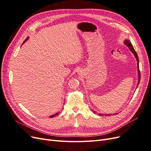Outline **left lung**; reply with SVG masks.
I'll list each match as a JSON object with an SVG mask.
<instances>
[{
  "instance_id": "8db88e82",
  "label": "left lung",
  "mask_w": 151,
  "mask_h": 151,
  "mask_svg": "<svg viewBox=\"0 0 151 151\" xmlns=\"http://www.w3.org/2000/svg\"><path fill=\"white\" fill-rule=\"evenodd\" d=\"M124 43H125V45L129 48V50H130V51L132 52L133 54L134 55V56H135V57L136 58V60H137V66H138L137 68H138V74H139L138 75V76H139V78H138L139 80H138V83H137V86H138L139 82H140V70H139V58H138L137 52H136L134 50V47H133V46L132 45V44H131L130 41L129 40H125ZM93 112H95V111H93ZM99 115H104V114H99ZM114 115H115V114H114ZM105 115H106L105 114ZM107 115H110L108 114Z\"/></svg>"
}]
</instances>
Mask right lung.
<instances>
[{"instance_id": "right-lung-1", "label": "right lung", "mask_w": 151, "mask_h": 151, "mask_svg": "<svg viewBox=\"0 0 151 151\" xmlns=\"http://www.w3.org/2000/svg\"><path fill=\"white\" fill-rule=\"evenodd\" d=\"M28 39H29V37H27L26 39V40H24V42L23 43H24V42H25L26 41H27V40H28ZM58 114H59V112H58V113H56V114H55V115H51V116H50V117H53V116H56V115H58Z\"/></svg>"}]
</instances>
